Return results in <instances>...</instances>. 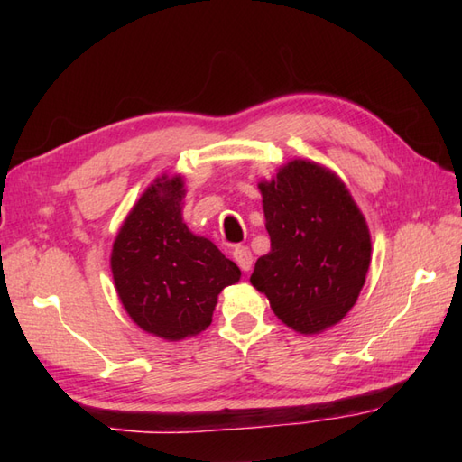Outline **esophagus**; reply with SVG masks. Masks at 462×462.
Returning <instances> with one entry per match:
<instances>
[{"instance_id": "esophagus-1", "label": "esophagus", "mask_w": 462, "mask_h": 462, "mask_svg": "<svg viewBox=\"0 0 462 462\" xmlns=\"http://www.w3.org/2000/svg\"><path fill=\"white\" fill-rule=\"evenodd\" d=\"M232 258L234 262L238 263L242 272H250L252 270V263H254V256L248 246H236L232 252Z\"/></svg>"}]
</instances>
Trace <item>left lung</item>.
<instances>
[{
  "label": "left lung",
  "mask_w": 462,
  "mask_h": 462,
  "mask_svg": "<svg viewBox=\"0 0 462 462\" xmlns=\"http://www.w3.org/2000/svg\"><path fill=\"white\" fill-rule=\"evenodd\" d=\"M272 248L258 258L252 286L282 323L316 336L356 306L371 263V234L339 176L308 159L260 180Z\"/></svg>",
  "instance_id": "left-lung-1"
}]
</instances>
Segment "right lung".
I'll list each match as a JSON object with an SVG mask.
<instances>
[{
    "label": "right lung",
    "mask_w": 462,
    "mask_h": 462,
    "mask_svg": "<svg viewBox=\"0 0 462 462\" xmlns=\"http://www.w3.org/2000/svg\"><path fill=\"white\" fill-rule=\"evenodd\" d=\"M184 179L162 174L121 224L111 252L116 296L143 331L166 341L199 336L212 323L218 293L240 268L182 220Z\"/></svg>",
    "instance_id": "obj_1"
}]
</instances>
